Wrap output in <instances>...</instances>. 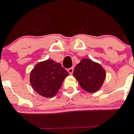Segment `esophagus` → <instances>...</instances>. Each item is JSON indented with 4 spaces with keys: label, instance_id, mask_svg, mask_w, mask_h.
Returning <instances> with one entry per match:
<instances>
[{
    "label": "esophagus",
    "instance_id": "34e87169",
    "mask_svg": "<svg viewBox=\"0 0 134 134\" xmlns=\"http://www.w3.org/2000/svg\"><path fill=\"white\" fill-rule=\"evenodd\" d=\"M73 71H74V67H71V68L67 69V71H68L70 75H72V72H73Z\"/></svg>",
    "mask_w": 134,
    "mask_h": 134
}]
</instances>
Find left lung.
<instances>
[{
  "label": "left lung",
  "mask_w": 134,
  "mask_h": 134,
  "mask_svg": "<svg viewBox=\"0 0 134 134\" xmlns=\"http://www.w3.org/2000/svg\"><path fill=\"white\" fill-rule=\"evenodd\" d=\"M73 76L83 90L94 93L102 87L106 78V71L98 63L83 58L76 66Z\"/></svg>",
  "instance_id": "8db88e82"
}]
</instances>
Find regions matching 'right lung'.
Masks as SVG:
<instances>
[{"mask_svg": "<svg viewBox=\"0 0 134 134\" xmlns=\"http://www.w3.org/2000/svg\"><path fill=\"white\" fill-rule=\"evenodd\" d=\"M69 72L52 59L37 63L30 75L34 90L40 95L49 98L58 93Z\"/></svg>", "mask_w": 134, "mask_h": 134, "instance_id": "obj_1", "label": "right lung"}]
</instances>
